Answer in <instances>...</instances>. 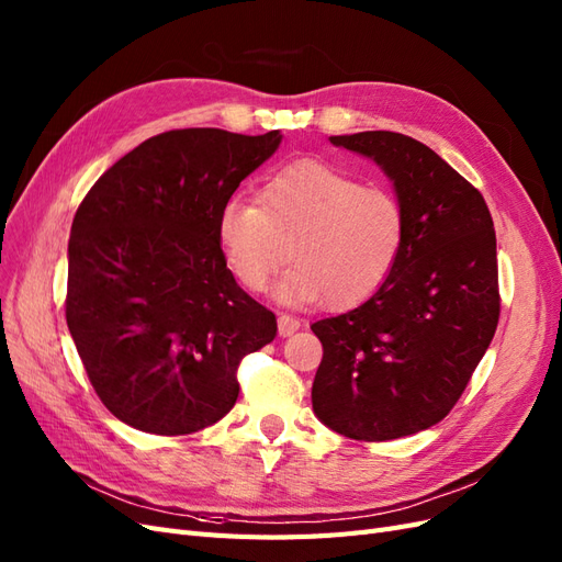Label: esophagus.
<instances>
[{"label":"esophagus","instance_id":"1","mask_svg":"<svg viewBox=\"0 0 562 562\" xmlns=\"http://www.w3.org/2000/svg\"><path fill=\"white\" fill-rule=\"evenodd\" d=\"M295 330H300V318L281 314L279 316V335L281 337H291Z\"/></svg>","mask_w":562,"mask_h":562}]
</instances>
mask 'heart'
Segmentation results:
<instances>
[{"label": "heart", "mask_w": 562, "mask_h": 562, "mask_svg": "<svg viewBox=\"0 0 562 562\" xmlns=\"http://www.w3.org/2000/svg\"><path fill=\"white\" fill-rule=\"evenodd\" d=\"M215 236L225 265L248 291L293 262L274 288L281 302L323 297L345 310L370 297L394 271L407 239V213L396 192L321 161H297L271 176L258 206L229 199Z\"/></svg>", "instance_id": "b5f03b06"}]
</instances>
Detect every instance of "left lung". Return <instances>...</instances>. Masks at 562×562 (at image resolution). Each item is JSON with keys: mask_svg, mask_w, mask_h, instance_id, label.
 Listing matches in <instances>:
<instances>
[{"mask_svg": "<svg viewBox=\"0 0 562 562\" xmlns=\"http://www.w3.org/2000/svg\"><path fill=\"white\" fill-rule=\"evenodd\" d=\"M330 143L382 168L405 206L407 239L363 304L312 323L323 345L314 415L347 438H403L452 411L495 337V225L481 192L419 140L363 131Z\"/></svg>", "mask_w": 562, "mask_h": 562, "instance_id": "obj_1", "label": "left lung"}]
</instances>
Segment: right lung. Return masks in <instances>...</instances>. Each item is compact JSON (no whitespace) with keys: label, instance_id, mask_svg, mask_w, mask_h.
Segmentation results:
<instances>
[{"label":"right lung","instance_id":"obj_1","mask_svg":"<svg viewBox=\"0 0 562 562\" xmlns=\"http://www.w3.org/2000/svg\"><path fill=\"white\" fill-rule=\"evenodd\" d=\"M281 131H168L98 178L67 244V328L100 401L128 427L182 436L223 419L236 366L277 337L217 246V213Z\"/></svg>","mask_w":562,"mask_h":562}]
</instances>
